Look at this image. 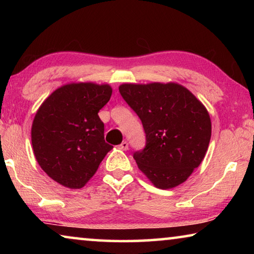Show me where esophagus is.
<instances>
[{
	"label": "esophagus",
	"mask_w": 254,
	"mask_h": 254,
	"mask_svg": "<svg viewBox=\"0 0 254 254\" xmlns=\"http://www.w3.org/2000/svg\"><path fill=\"white\" fill-rule=\"evenodd\" d=\"M119 148L121 149V150H124V151H126V150H127V149H128L127 141H123V142L119 145Z\"/></svg>",
	"instance_id": "esophagus-1"
}]
</instances>
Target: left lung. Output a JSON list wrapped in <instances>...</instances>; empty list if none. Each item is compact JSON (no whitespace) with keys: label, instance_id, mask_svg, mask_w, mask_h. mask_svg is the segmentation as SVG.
Instances as JSON below:
<instances>
[{"label":"left lung","instance_id":"left-lung-1","mask_svg":"<svg viewBox=\"0 0 254 254\" xmlns=\"http://www.w3.org/2000/svg\"><path fill=\"white\" fill-rule=\"evenodd\" d=\"M119 91L145 132V147L133 154L154 186L174 188L186 182L207 151L212 123L194 94L176 83L122 84Z\"/></svg>","mask_w":254,"mask_h":254}]
</instances>
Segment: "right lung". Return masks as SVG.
<instances>
[{"mask_svg":"<svg viewBox=\"0 0 254 254\" xmlns=\"http://www.w3.org/2000/svg\"><path fill=\"white\" fill-rule=\"evenodd\" d=\"M107 84L71 83L56 89L37 111L31 127L41 169L70 189L84 187L113 148L104 140L98 112L110 101Z\"/></svg>","mask_w":254,"mask_h":254,"instance_id":"right-lung-1","label":"right lung"}]
</instances>
